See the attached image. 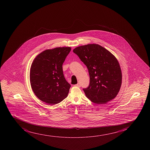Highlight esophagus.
<instances>
[{"label": "esophagus", "instance_id": "esophagus-1", "mask_svg": "<svg viewBox=\"0 0 150 150\" xmlns=\"http://www.w3.org/2000/svg\"><path fill=\"white\" fill-rule=\"evenodd\" d=\"M75 86H77V87H80V84L79 83H78L77 84H75Z\"/></svg>", "mask_w": 150, "mask_h": 150}]
</instances>
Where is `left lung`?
<instances>
[{"label":"left lung","instance_id":"left-lung-1","mask_svg":"<svg viewBox=\"0 0 150 150\" xmlns=\"http://www.w3.org/2000/svg\"><path fill=\"white\" fill-rule=\"evenodd\" d=\"M86 66L90 82L83 88L93 103L103 105L115 98L122 83V73L115 56L98 44L81 45L73 50Z\"/></svg>","mask_w":150,"mask_h":150}]
</instances>
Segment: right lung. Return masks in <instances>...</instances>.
<instances>
[{"mask_svg":"<svg viewBox=\"0 0 150 150\" xmlns=\"http://www.w3.org/2000/svg\"><path fill=\"white\" fill-rule=\"evenodd\" d=\"M71 50V47L46 50L31 64V88L37 98L47 105L60 103L68 96L71 85L64 77L62 64Z\"/></svg>","mask_w":150,"mask_h":150,"instance_id":"obj_1","label":"right lung"}]
</instances>
